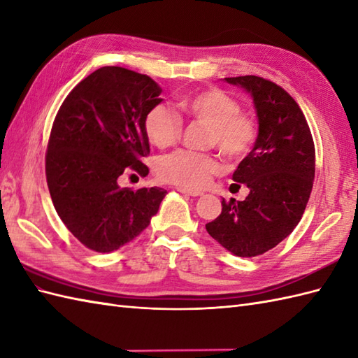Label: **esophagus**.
<instances>
[{
  "label": "esophagus",
  "mask_w": 358,
  "mask_h": 358,
  "mask_svg": "<svg viewBox=\"0 0 358 358\" xmlns=\"http://www.w3.org/2000/svg\"><path fill=\"white\" fill-rule=\"evenodd\" d=\"M178 190L181 194L189 195V196H201L203 192H199V190H190V189H185V187H178Z\"/></svg>",
  "instance_id": "esophagus-1"
}]
</instances>
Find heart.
Returning a JSON list of instances; mask_svg holds the SVG:
<instances>
[{"label": "heart", "instance_id": "heart-1", "mask_svg": "<svg viewBox=\"0 0 358 358\" xmlns=\"http://www.w3.org/2000/svg\"><path fill=\"white\" fill-rule=\"evenodd\" d=\"M178 108L189 119L204 124L207 145L217 146L230 160H241L252 151L257 137L256 122L234 97L220 88H207L181 97ZM145 134L159 149L173 146L181 136V122L168 108L157 105L148 111ZM221 164L212 154L177 151L159 163L160 177L185 189H199L220 172Z\"/></svg>", "mask_w": 358, "mask_h": 358}]
</instances>
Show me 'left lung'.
I'll list each match as a JSON object with an SVG mask.
<instances>
[{
	"label": "left lung",
	"mask_w": 358,
	"mask_h": 358,
	"mask_svg": "<svg viewBox=\"0 0 358 358\" xmlns=\"http://www.w3.org/2000/svg\"><path fill=\"white\" fill-rule=\"evenodd\" d=\"M226 80L252 96L259 128L231 177L250 194L244 201L222 199L220 217L206 230L230 253L252 257L276 247L301 221L313 189L315 149L302 110L284 88L259 76Z\"/></svg>",
	"instance_id": "1"
}]
</instances>
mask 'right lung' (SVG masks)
<instances>
[{"label":"right lung","mask_w":358,"mask_h":358,"mask_svg":"<svg viewBox=\"0 0 358 358\" xmlns=\"http://www.w3.org/2000/svg\"><path fill=\"white\" fill-rule=\"evenodd\" d=\"M146 74L102 66L65 97L50 132L45 176L59 218L90 250L110 253L138 236L168 194L120 187L123 173L148 176L145 115L163 99Z\"/></svg>","instance_id":"1"}]
</instances>
